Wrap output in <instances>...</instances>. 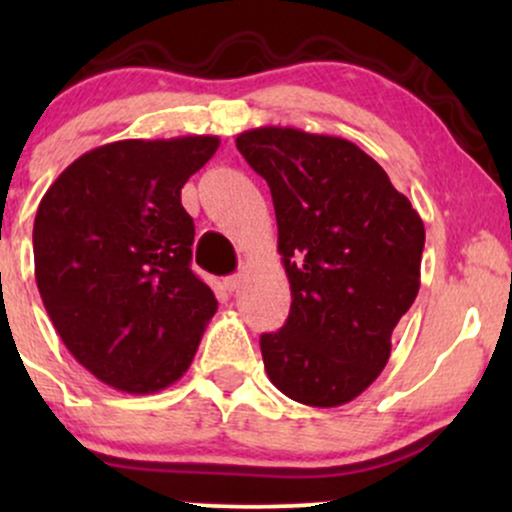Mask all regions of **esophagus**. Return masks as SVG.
<instances>
[{"label":"esophagus","instance_id":"1","mask_svg":"<svg viewBox=\"0 0 512 512\" xmlns=\"http://www.w3.org/2000/svg\"><path fill=\"white\" fill-rule=\"evenodd\" d=\"M240 284H243V276L240 274H231V276H226V279H223V286H226V291H238L240 289Z\"/></svg>","mask_w":512,"mask_h":512}]
</instances>
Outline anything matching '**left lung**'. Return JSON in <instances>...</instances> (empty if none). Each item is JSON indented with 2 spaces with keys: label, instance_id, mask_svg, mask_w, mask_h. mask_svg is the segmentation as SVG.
<instances>
[{
  "label": "left lung",
  "instance_id": "left-lung-1",
  "mask_svg": "<svg viewBox=\"0 0 512 512\" xmlns=\"http://www.w3.org/2000/svg\"><path fill=\"white\" fill-rule=\"evenodd\" d=\"M267 180L291 310L260 337L269 380L293 402L342 407L385 368L421 286L424 221L354 142L293 127L240 132Z\"/></svg>",
  "mask_w": 512,
  "mask_h": 512
}]
</instances>
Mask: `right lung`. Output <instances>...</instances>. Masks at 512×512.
Segmentation results:
<instances>
[{
    "label": "right lung",
    "instance_id": "1",
    "mask_svg": "<svg viewBox=\"0 0 512 512\" xmlns=\"http://www.w3.org/2000/svg\"><path fill=\"white\" fill-rule=\"evenodd\" d=\"M219 144L190 134L98 146L40 199V298L76 361L115 390L151 395L180 380L216 313L190 269L195 223L180 190Z\"/></svg>",
    "mask_w": 512,
    "mask_h": 512
}]
</instances>
